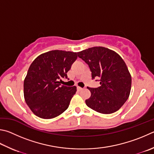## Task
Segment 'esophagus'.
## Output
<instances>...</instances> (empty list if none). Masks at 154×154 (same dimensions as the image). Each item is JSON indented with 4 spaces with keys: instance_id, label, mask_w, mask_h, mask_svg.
<instances>
[{
    "instance_id": "34e87169",
    "label": "esophagus",
    "mask_w": 154,
    "mask_h": 154,
    "mask_svg": "<svg viewBox=\"0 0 154 154\" xmlns=\"http://www.w3.org/2000/svg\"><path fill=\"white\" fill-rule=\"evenodd\" d=\"M77 91H82V89H83V88H81V87H79V86H78V87H77Z\"/></svg>"
}]
</instances>
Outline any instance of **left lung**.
<instances>
[{"label": "left lung", "mask_w": 154, "mask_h": 154, "mask_svg": "<svg viewBox=\"0 0 154 154\" xmlns=\"http://www.w3.org/2000/svg\"><path fill=\"white\" fill-rule=\"evenodd\" d=\"M77 54L88 65L92 79H100L98 88H88L91 96L85 100L86 105L102 114L119 110L127 100L131 88V74L121 56L102 46L92 47Z\"/></svg>", "instance_id": "8db88e82"}]
</instances>
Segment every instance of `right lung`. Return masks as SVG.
Here are the masks:
<instances>
[{"instance_id":"obj_1","label":"right lung","mask_w":154,"mask_h":154,"mask_svg":"<svg viewBox=\"0 0 154 154\" xmlns=\"http://www.w3.org/2000/svg\"><path fill=\"white\" fill-rule=\"evenodd\" d=\"M77 58V52L52 50L31 64L23 83L24 98L32 112L44 119L55 118L68 108L77 88L60 85Z\"/></svg>"}]
</instances>
